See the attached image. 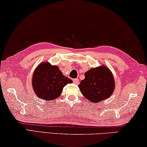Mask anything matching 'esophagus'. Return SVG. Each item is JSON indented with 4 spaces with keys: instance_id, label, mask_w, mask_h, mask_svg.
<instances>
[{
    "instance_id": "1",
    "label": "esophagus",
    "mask_w": 147,
    "mask_h": 147,
    "mask_svg": "<svg viewBox=\"0 0 147 147\" xmlns=\"http://www.w3.org/2000/svg\"><path fill=\"white\" fill-rule=\"evenodd\" d=\"M73 83L74 84H75L76 85L79 84V80L78 78H76V79H73Z\"/></svg>"
}]
</instances>
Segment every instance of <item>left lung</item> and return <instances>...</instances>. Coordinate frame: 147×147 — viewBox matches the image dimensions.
Instances as JSON below:
<instances>
[{"instance_id": "1", "label": "left lung", "mask_w": 147, "mask_h": 147, "mask_svg": "<svg viewBox=\"0 0 147 147\" xmlns=\"http://www.w3.org/2000/svg\"><path fill=\"white\" fill-rule=\"evenodd\" d=\"M115 85L111 71L102 65L85 72V79L81 81L78 87L86 99L96 103L111 97Z\"/></svg>"}]
</instances>
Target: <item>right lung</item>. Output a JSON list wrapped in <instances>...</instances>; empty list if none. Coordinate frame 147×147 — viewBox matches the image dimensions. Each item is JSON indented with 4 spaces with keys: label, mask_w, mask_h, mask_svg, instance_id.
I'll list each match as a JSON object with an SVG mask.
<instances>
[{
    "label": "right lung",
    "mask_w": 147,
    "mask_h": 147,
    "mask_svg": "<svg viewBox=\"0 0 147 147\" xmlns=\"http://www.w3.org/2000/svg\"><path fill=\"white\" fill-rule=\"evenodd\" d=\"M73 80L63 75L57 65L42 62L36 67L32 77L34 92L40 99L51 101L60 96L63 88Z\"/></svg>",
    "instance_id": "1"
}]
</instances>
